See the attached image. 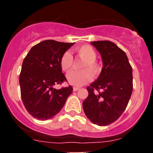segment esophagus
Segmentation results:
<instances>
[{
    "mask_svg": "<svg viewBox=\"0 0 153 153\" xmlns=\"http://www.w3.org/2000/svg\"><path fill=\"white\" fill-rule=\"evenodd\" d=\"M74 91H77L78 90H79V87H77V86H74V88H73Z\"/></svg>",
    "mask_w": 153,
    "mask_h": 153,
    "instance_id": "obj_1",
    "label": "esophagus"
}]
</instances>
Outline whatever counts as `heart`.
Masks as SVG:
<instances>
[{"mask_svg": "<svg viewBox=\"0 0 153 153\" xmlns=\"http://www.w3.org/2000/svg\"><path fill=\"white\" fill-rule=\"evenodd\" d=\"M76 53L84 61L81 65V71H72L67 76V81L71 85L80 86L88 83L93 75H98L100 72V65L97 60V53L90 45H83L76 48ZM62 70L67 72L73 66V57L68 51L63 53L60 60Z\"/></svg>", "mask_w": 153, "mask_h": 153, "instance_id": "heart-1", "label": "heart"}]
</instances>
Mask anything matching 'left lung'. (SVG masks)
<instances>
[{"label": "left lung", "mask_w": 153, "mask_h": 153, "mask_svg": "<svg viewBox=\"0 0 153 153\" xmlns=\"http://www.w3.org/2000/svg\"><path fill=\"white\" fill-rule=\"evenodd\" d=\"M102 56V71L89 86L83 109L98 126L113 123L123 114L132 92V69L126 53L109 40L91 42Z\"/></svg>", "instance_id": "left-lung-1"}]
</instances>
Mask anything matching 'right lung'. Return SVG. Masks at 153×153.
Wrapping results in <instances>:
<instances>
[{"mask_svg": "<svg viewBox=\"0 0 153 153\" xmlns=\"http://www.w3.org/2000/svg\"><path fill=\"white\" fill-rule=\"evenodd\" d=\"M74 43L47 40L33 46L22 63L19 83L23 103L35 118L46 120L61 110L72 86L56 90L53 86L67 81L62 73L60 60Z\"/></svg>", "mask_w": 153, "mask_h": 153, "instance_id": "right-lung-1", "label": "right lung"}]
</instances>
